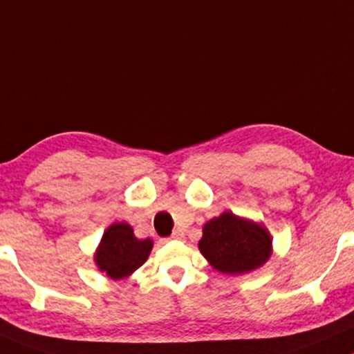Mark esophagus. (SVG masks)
I'll return each mask as SVG.
<instances>
[{"mask_svg": "<svg viewBox=\"0 0 354 354\" xmlns=\"http://www.w3.org/2000/svg\"><path fill=\"white\" fill-rule=\"evenodd\" d=\"M169 239H182V233L180 231H174V233L170 234V238H167V241Z\"/></svg>", "mask_w": 354, "mask_h": 354, "instance_id": "34e87169", "label": "esophagus"}]
</instances>
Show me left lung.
I'll return each mask as SVG.
<instances>
[{
    "instance_id": "obj_1",
    "label": "left lung",
    "mask_w": 354,
    "mask_h": 354,
    "mask_svg": "<svg viewBox=\"0 0 354 354\" xmlns=\"http://www.w3.org/2000/svg\"><path fill=\"white\" fill-rule=\"evenodd\" d=\"M198 250L221 274H246L266 264L272 238L263 225L225 212L207 221Z\"/></svg>"
}]
</instances>
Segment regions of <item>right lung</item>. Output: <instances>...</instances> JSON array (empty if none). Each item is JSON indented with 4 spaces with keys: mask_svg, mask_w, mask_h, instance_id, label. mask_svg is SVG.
Listing matches in <instances>:
<instances>
[{
    "mask_svg": "<svg viewBox=\"0 0 354 354\" xmlns=\"http://www.w3.org/2000/svg\"><path fill=\"white\" fill-rule=\"evenodd\" d=\"M152 239H138L128 223H113L103 233L95 252L97 268L113 281L131 276L146 263L151 254Z\"/></svg>",
    "mask_w": 354,
    "mask_h": 354,
    "instance_id": "1",
    "label": "right lung"
}]
</instances>
